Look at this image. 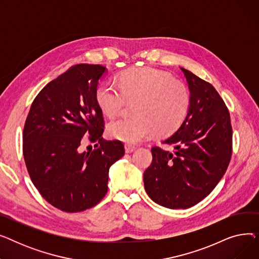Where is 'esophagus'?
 I'll return each instance as SVG.
<instances>
[{"label":"esophagus","instance_id":"esophagus-1","mask_svg":"<svg viewBox=\"0 0 259 259\" xmlns=\"http://www.w3.org/2000/svg\"><path fill=\"white\" fill-rule=\"evenodd\" d=\"M135 149H137V147L135 146H133V145H130V144H125V151L127 152V153H131V152H133Z\"/></svg>","mask_w":259,"mask_h":259}]
</instances>
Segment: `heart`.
Listing matches in <instances>:
<instances>
[{
	"instance_id": "b5f03b06",
	"label": "heart",
	"mask_w": 259,
	"mask_h": 259,
	"mask_svg": "<svg viewBox=\"0 0 259 259\" xmlns=\"http://www.w3.org/2000/svg\"><path fill=\"white\" fill-rule=\"evenodd\" d=\"M95 101L108 117L118 114L127 101L134 103V116L118 117L108 125L112 139L137 144L154 132L162 137L178 129L191 104L189 88L154 68H134L121 73L117 83L106 81L95 90Z\"/></svg>"
}]
</instances>
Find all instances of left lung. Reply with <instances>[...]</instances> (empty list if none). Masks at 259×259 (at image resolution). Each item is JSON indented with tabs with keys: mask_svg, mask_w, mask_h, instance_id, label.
I'll list each match as a JSON object with an SVG mask.
<instances>
[{
	"mask_svg": "<svg viewBox=\"0 0 259 259\" xmlns=\"http://www.w3.org/2000/svg\"><path fill=\"white\" fill-rule=\"evenodd\" d=\"M191 93L181 127L152 147V162L144 172L146 192L158 205L187 209L208 196L220 183L232 156V126L228 108L216 89L181 68Z\"/></svg>",
	"mask_w": 259,
	"mask_h": 259,
	"instance_id": "8db88e82",
	"label": "left lung"
}]
</instances>
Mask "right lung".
<instances>
[{"mask_svg":"<svg viewBox=\"0 0 259 259\" xmlns=\"http://www.w3.org/2000/svg\"><path fill=\"white\" fill-rule=\"evenodd\" d=\"M102 65L77 64L48 83L33 100L23 130L30 179L50 205L75 213L108 191L109 168L125 154L120 141H104L103 112L95 101ZM86 138L97 148L81 154Z\"/></svg>","mask_w":259,"mask_h":259,"instance_id":"right-lung-1","label":"right lung"}]
</instances>
